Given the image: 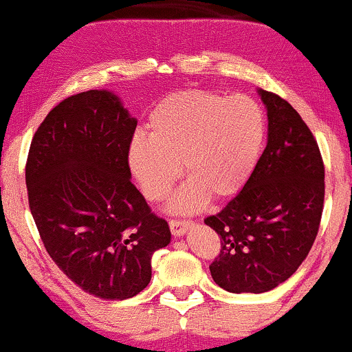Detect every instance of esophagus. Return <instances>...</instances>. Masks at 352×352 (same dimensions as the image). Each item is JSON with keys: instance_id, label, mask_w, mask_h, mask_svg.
Here are the masks:
<instances>
[{"instance_id": "esophagus-1", "label": "esophagus", "mask_w": 352, "mask_h": 352, "mask_svg": "<svg viewBox=\"0 0 352 352\" xmlns=\"http://www.w3.org/2000/svg\"><path fill=\"white\" fill-rule=\"evenodd\" d=\"M172 230L173 236H182L187 230L192 227V221H185V220H170L168 221Z\"/></svg>"}]
</instances>
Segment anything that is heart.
<instances>
[{"instance_id": "obj_1", "label": "heart", "mask_w": 352, "mask_h": 352, "mask_svg": "<svg viewBox=\"0 0 352 352\" xmlns=\"http://www.w3.org/2000/svg\"><path fill=\"white\" fill-rule=\"evenodd\" d=\"M266 135L261 107L246 96L187 89L165 98L151 116V135L137 134L129 165L148 200L170 192L184 165L187 184L172 197V212H193L210 197L240 192L252 175Z\"/></svg>"}]
</instances>
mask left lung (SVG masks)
<instances>
[{"instance_id":"1","label":"left lung","mask_w":352,"mask_h":352,"mask_svg":"<svg viewBox=\"0 0 352 352\" xmlns=\"http://www.w3.org/2000/svg\"><path fill=\"white\" fill-rule=\"evenodd\" d=\"M268 116V142L243 188L205 223L220 235L210 265L230 293H265L300 268L316 240L324 205V164L301 116L258 89Z\"/></svg>"}]
</instances>
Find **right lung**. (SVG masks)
Listing matches in <instances>:
<instances>
[{
	"label": "right lung",
	"mask_w": 352,
	"mask_h": 352,
	"mask_svg": "<svg viewBox=\"0 0 352 352\" xmlns=\"http://www.w3.org/2000/svg\"><path fill=\"white\" fill-rule=\"evenodd\" d=\"M137 120L109 91L59 102L31 142L26 187L44 248L80 289L127 300L152 278V254L170 228L131 182Z\"/></svg>",
	"instance_id": "right-lung-1"
}]
</instances>
